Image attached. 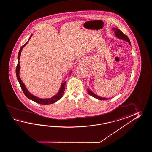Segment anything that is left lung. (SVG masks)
Instances as JSON below:
<instances>
[{"instance_id": "obj_1", "label": "left lung", "mask_w": 152, "mask_h": 152, "mask_svg": "<svg viewBox=\"0 0 152 152\" xmlns=\"http://www.w3.org/2000/svg\"><path fill=\"white\" fill-rule=\"evenodd\" d=\"M113 29L115 31V35L116 36V37L117 38L122 39H123V40L126 41H127V42L129 43V44H130V45H131L130 41L129 38L125 34H124L123 32H122V31L120 30V29H118V28H113ZM87 92H88V94H89L90 96L94 97V98H97V99H99V100H107V99H109V98L107 99V98H102V97L98 96L97 95L93 93V92H92L89 89L87 90Z\"/></svg>"}]
</instances>
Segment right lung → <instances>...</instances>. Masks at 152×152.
Masks as SVG:
<instances>
[{"instance_id":"right-lung-1","label":"right lung","mask_w":152,"mask_h":152,"mask_svg":"<svg viewBox=\"0 0 152 152\" xmlns=\"http://www.w3.org/2000/svg\"><path fill=\"white\" fill-rule=\"evenodd\" d=\"M32 35L30 37L29 40L28 41V42L26 43V44H24V45H22L21 47V48L20 49V51L18 53V63H17V65L16 69V73L17 78V80L19 81V83L20 84V86L21 87L22 90L23 91V93L26 95V97H27L28 98H29L30 99L35 102L37 103L40 104H42V105H48V104H50L54 103L56 102H57L58 100L60 99L61 98V97L63 96V94L64 93L65 89V84H66V81L64 82L62 84L60 90L58 91V93L55 95L54 96L50 98H48V99H42V98H39L38 97H35V96L32 95V94H30L28 91L27 90V89L25 87V85L23 83V81L20 79V54H21V52L22 50V49L25 45L28 43V42H29V39L31 38ZM71 74V73H70Z\"/></svg>"}]
</instances>
